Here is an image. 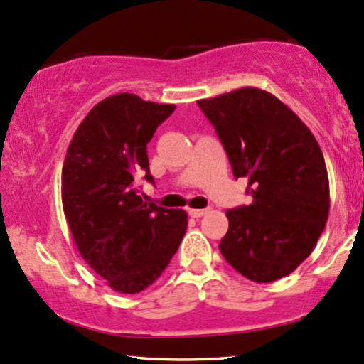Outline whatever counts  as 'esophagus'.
I'll return each instance as SVG.
<instances>
[{"label": "esophagus", "instance_id": "1", "mask_svg": "<svg viewBox=\"0 0 364 364\" xmlns=\"http://www.w3.org/2000/svg\"><path fill=\"white\" fill-rule=\"evenodd\" d=\"M207 212H208L207 208H190V210H188V213H190V217H193V218L203 217Z\"/></svg>", "mask_w": 364, "mask_h": 364}]
</instances>
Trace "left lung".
Listing matches in <instances>:
<instances>
[{
	"label": "left lung",
	"mask_w": 364,
	"mask_h": 364,
	"mask_svg": "<svg viewBox=\"0 0 364 364\" xmlns=\"http://www.w3.org/2000/svg\"><path fill=\"white\" fill-rule=\"evenodd\" d=\"M251 205L227 210L222 256L256 283L288 277L310 256L329 215L326 161L309 127L277 96L240 87L198 100Z\"/></svg>",
	"instance_id": "1"
}]
</instances>
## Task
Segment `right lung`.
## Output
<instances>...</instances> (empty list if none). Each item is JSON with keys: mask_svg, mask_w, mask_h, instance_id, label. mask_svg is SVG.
Instances as JSON below:
<instances>
[{"mask_svg": "<svg viewBox=\"0 0 364 364\" xmlns=\"http://www.w3.org/2000/svg\"><path fill=\"white\" fill-rule=\"evenodd\" d=\"M174 105L118 93L95 105L73 135L63 166V207L76 247L118 293L146 290L186 232L185 210L147 203L134 178L149 173L147 144Z\"/></svg>", "mask_w": 364, "mask_h": 364, "instance_id": "obj_1", "label": "right lung"}]
</instances>
